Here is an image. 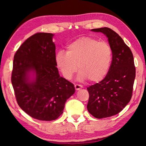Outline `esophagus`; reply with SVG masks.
<instances>
[{"label":"esophagus","mask_w":146,"mask_h":146,"mask_svg":"<svg viewBox=\"0 0 146 146\" xmlns=\"http://www.w3.org/2000/svg\"><path fill=\"white\" fill-rule=\"evenodd\" d=\"M75 90L76 91H78V90H81V89L83 88V86H81V85H79V84H75Z\"/></svg>","instance_id":"34e87169"}]
</instances>
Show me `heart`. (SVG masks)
Returning <instances> with one entry per match:
<instances>
[{"label": "heart", "instance_id": "1", "mask_svg": "<svg viewBox=\"0 0 146 146\" xmlns=\"http://www.w3.org/2000/svg\"><path fill=\"white\" fill-rule=\"evenodd\" d=\"M113 51L106 42L90 36H82L66 47V52L58 51L55 61L64 78L70 80L78 70V78L97 82L107 75L111 65Z\"/></svg>", "mask_w": 146, "mask_h": 146}]
</instances>
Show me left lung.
<instances>
[{
    "instance_id": "left-lung-1",
    "label": "left lung",
    "mask_w": 146,
    "mask_h": 146,
    "mask_svg": "<svg viewBox=\"0 0 146 146\" xmlns=\"http://www.w3.org/2000/svg\"><path fill=\"white\" fill-rule=\"evenodd\" d=\"M91 31L106 35L113 51L107 75L99 83L87 88L90 94L89 113L97 118H107L120 113L131 98L136 73L134 59L130 48L111 29L101 28Z\"/></svg>"
}]
</instances>
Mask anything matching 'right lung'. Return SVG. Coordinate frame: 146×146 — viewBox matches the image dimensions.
Returning <instances> with one entry per match:
<instances>
[{
	"instance_id": "right-lung-1",
	"label": "right lung",
	"mask_w": 146,
	"mask_h": 146,
	"mask_svg": "<svg viewBox=\"0 0 146 146\" xmlns=\"http://www.w3.org/2000/svg\"><path fill=\"white\" fill-rule=\"evenodd\" d=\"M54 35L38 33L28 38L14 56L11 83L22 110L30 117L51 121L62 114L75 86L59 75Z\"/></svg>"
}]
</instances>
